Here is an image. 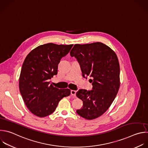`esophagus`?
I'll use <instances>...</instances> for the list:
<instances>
[{"instance_id":"obj_1","label":"esophagus","mask_w":148,"mask_h":148,"mask_svg":"<svg viewBox=\"0 0 148 148\" xmlns=\"http://www.w3.org/2000/svg\"><path fill=\"white\" fill-rule=\"evenodd\" d=\"M76 92L77 91L76 90H71V95L73 96H75L76 95Z\"/></svg>"}]
</instances>
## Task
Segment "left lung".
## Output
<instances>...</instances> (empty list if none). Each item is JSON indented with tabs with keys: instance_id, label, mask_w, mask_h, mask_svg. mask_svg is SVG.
<instances>
[{
	"instance_id": "1",
	"label": "left lung",
	"mask_w": 148,
	"mask_h": 148,
	"mask_svg": "<svg viewBox=\"0 0 148 148\" xmlns=\"http://www.w3.org/2000/svg\"><path fill=\"white\" fill-rule=\"evenodd\" d=\"M79 63L85 78L90 76L93 88L79 89L77 96L83 106L76 112L86 120L102 115L110 106L120 88V66L117 56L111 48L101 42L75 44L70 51Z\"/></svg>"
}]
</instances>
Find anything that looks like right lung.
<instances>
[{
	"instance_id": "obj_1",
	"label": "right lung",
	"mask_w": 148,
	"mask_h": 148,
	"mask_svg": "<svg viewBox=\"0 0 148 148\" xmlns=\"http://www.w3.org/2000/svg\"><path fill=\"white\" fill-rule=\"evenodd\" d=\"M73 45L49 43L35 48L27 56L19 78V89L25 105L34 115L44 117L51 114L59 101L70 95L69 89L50 84L49 80L57 75L61 59Z\"/></svg>"
}]
</instances>
